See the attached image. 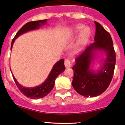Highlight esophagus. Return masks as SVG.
Wrapping results in <instances>:
<instances>
[{
  "instance_id": "1",
  "label": "esophagus",
  "mask_w": 125,
  "mask_h": 125,
  "mask_svg": "<svg viewBox=\"0 0 125 125\" xmlns=\"http://www.w3.org/2000/svg\"><path fill=\"white\" fill-rule=\"evenodd\" d=\"M64 65L66 66V67H71L72 66V62L69 59H65V62H64Z\"/></svg>"
}]
</instances>
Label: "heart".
Listing matches in <instances>:
<instances>
[{"label":"heart","instance_id":"b5f03b06","mask_svg":"<svg viewBox=\"0 0 125 125\" xmlns=\"http://www.w3.org/2000/svg\"><path fill=\"white\" fill-rule=\"evenodd\" d=\"M83 29V26H82V25H76L72 29V31L71 32V34H70L69 37H72L75 35H76L77 33L79 32ZM90 36V29L88 28H84V29L82 31L80 34L78 40H77V43H76V50L77 51H80L83 48V47L86 45V43L88 42Z\"/></svg>","mask_w":125,"mask_h":125}]
</instances>
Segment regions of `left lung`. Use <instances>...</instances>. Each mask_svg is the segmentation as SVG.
Returning a JSON list of instances; mask_svg holds the SVG:
<instances>
[{
  "instance_id": "1",
  "label": "left lung",
  "mask_w": 125,
  "mask_h": 125,
  "mask_svg": "<svg viewBox=\"0 0 125 125\" xmlns=\"http://www.w3.org/2000/svg\"><path fill=\"white\" fill-rule=\"evenodd\" d=\"M94 23L95 42L75 58V64L72 67V86L79 94L85 97L97 96L107 90L112 79L116 62L110 34L99 22L94 21ZM97 51L105 52L106 58L100 69L94 72L91 69V64L95 56V52Z\"/></svg>"
}]
</instances>
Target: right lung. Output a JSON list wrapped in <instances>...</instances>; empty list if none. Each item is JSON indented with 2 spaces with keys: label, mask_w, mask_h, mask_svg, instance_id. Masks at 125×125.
<instances>
[{
  "label": "right lung",
  "mask_w": 125,
  "mask_h": 125,
  "mask_svg": "<svg viewBox=\"0 0 125 125\" xmlns=\"http://www.w3.org/2000/svg\"><path fill=\"white\" fill-rule=\"evenodd\" d=\"M47 21V20H39V21H31V22H28V23L25 24L22 28L18 31V32L16 33V35L12 40L11 45V50L12 49L13 45L15 39L18 37H19L20 35L24 34V33L27 32L39 29L41 25L45 24ZM65 69H66V67L64 66V60L63 59H60L59 61L57 62L53 66L49 75L48 76L47 78L45 80V81L44 82L42 85L33 88L24 87L23 86L21 85L18 82L16 78L13 76V75H12L16 86H18L20 91L24 95H25L26 97H29L31 99H39V98L45 97L52 91V89L54 87L55 80L56 77L60 73L63 72Z\"/></svg>",
  "instance_id": "add662e5"
}]
</instances>
